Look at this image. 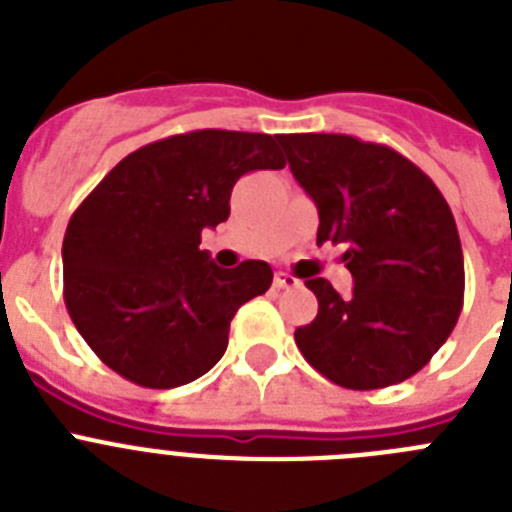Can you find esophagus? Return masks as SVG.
<instances>
[{
	"label": "esophagus",
	"instance_id": "obj_1",
	"mask_svg": "<svg viewBox=\"0 0 512 512\" xmlns=\"http://www.w3.org/2000/svg\"><path fill=\"white\" fill-rule=\"evenodd\" d=\"M297 279L292 277V274H287V271H277V274H274V287L277 289H289V287H297Z\"/></svg>",
	"mask_w": 512,
	"mask_h": 512
}]
</instances>
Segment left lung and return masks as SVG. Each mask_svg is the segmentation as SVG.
<instances>
[{"label": "left lung", "mask_w": 512, "mask_h": 512, "mask_svg": "<svg viewBox=\"0 0 512 512\" xmlns=\"http://www.w3.org/2000/svg\"><path fill=\"white\" fill-rule=\"evenodd\" d=\"M318 207V246L343 243L354 292L307 279L318 315L297 348L330 382L379 390L420 372L451 336L464 302V253L449 202L405 156L354 135L279 138Z\"/></svg>", "instance_id": "1"}]
</instances>
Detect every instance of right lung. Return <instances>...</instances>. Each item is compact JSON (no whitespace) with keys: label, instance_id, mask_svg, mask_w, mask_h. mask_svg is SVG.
<instances>
[{"label":"right lung","instance_id":"1","mask_svg":"<svg viewBox=\"0 0 512 512\" xmlns=\"http://www.w3.org/2000/svg\"><path fill=\"white\" fill-rule=\"evenodd\" d=\"M282 135L192 130L125 156L63 235V300L81 338L112 372L171 390L207 374L230 320L264 295L266 261L220 269L202 230L225 223L248 171L284 169Z\"/></svg>","mask_w":512,"mask_h":512}]
</instances>
